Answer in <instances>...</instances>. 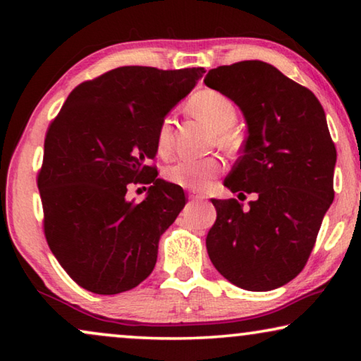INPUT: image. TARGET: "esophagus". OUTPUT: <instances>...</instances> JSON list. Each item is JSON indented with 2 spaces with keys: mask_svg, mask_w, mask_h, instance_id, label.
I'll return each instance as SVG.
<instances>
[{
  "mask_svg": "<svg viewBox=\"0 0 361 361\" xmlns=\"http://www.w3.org/2000/svg\"><path fill=\"white\" fill-rule=\"evenodd\" d=\"M189 199H191L192 202H199V200H202L204 197H202V195H199V194L191 192V194H189Z\"/></svg>",
  "mask_w": 361,
  "mask_h": 361,
  "instance_id": "esophagus-1",
  "label": "esophagus"
}]
</instances>
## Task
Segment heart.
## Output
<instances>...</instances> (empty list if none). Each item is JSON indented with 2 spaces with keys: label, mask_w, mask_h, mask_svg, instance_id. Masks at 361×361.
<instances>
[{
  "label": "heart",
  "mask_w": 361,
  "mask_h": 361,
  "mask_svg": "<svg viewBox=\"0 0 361 361\" xmlns=\"http://www.w3.org/2000/svg\"><path fill=\"white\" fill-rule=\"evenodd\" d=\"M188 106L199 119L207 122L218 133V142L228 149L239 145V135L232 127L237 122V108L229 97L213 89H202L195 92L188 102ZM172 145V121L162 119L156 133V146L161 154H166ZM221 170V161L218 157H205L197 161L183 159L166 169V178L183 188L200 189L216 176Z\"/></svg>",
  "instance_id": "1"
}]
</instances>
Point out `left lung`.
Segmentation results:
<instances>
[{"label": "left lung", "instance_id": "obj_1", "mask_svg": "<svg viewBox=\"0 0 361 361\" xmlns=\"http://www.w3.org/2000/svg\"><path fill=\"white\" fill-rule=\"evenodd\" d=\"M204 82L229 97L248 127L224 186L258 195L248 209L237 199L212 200L216 221L207 252L231 283L279 288L304 269L334 199L336 148L325 111L307 87L261 60L218 66Z\"/></svg>", "mask_w": 361, "mask_h": 361}]
</instances>
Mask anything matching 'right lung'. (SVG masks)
I'll list each match as a JSON object with an SVG mask.
<instances>
[{"label": "right lung", "mask_w": 361, "mask_h": 361, "mask_svg": "<svg viewBox=\"0 0 361 361\" xmlns=\"http://www.w3.org/2000/svg\"><path fill=\"white\" fill-rule=\"evenodd\" d=\"M204 73L119 66L73 89L49 126L38 173L44 235L82 288L118 295L154 269L159 239L186 197L146 162L157 152L159 124ZM138 180L152 186L135 204L125 194Z\"/></svg>", "instance_id": "right-lung-1"}]
</instances>
